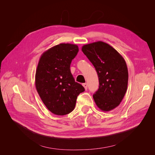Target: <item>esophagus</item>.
Returning a JSON list of instances; mask_svg holds the SVG:
<instances>
[{
  "instance_id": "obj_1",
  "label": "esophagus",
  "mask_w": 155,
  "mask_h": 155,
  "mask_svg": "<svg viewBox=\"0 0 155 155\" xmlns=\"http://www.w3.org/2000/svg\"><path fill=\"white\" fill-rule=\"evenodd\" d=\"M83 86L84 87V88H85V90H87V88H88V85H87V83H83Z\"/></svg>"
}]
</instances>
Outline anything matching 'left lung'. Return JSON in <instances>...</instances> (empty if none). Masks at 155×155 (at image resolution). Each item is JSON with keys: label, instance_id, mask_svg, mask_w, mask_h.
<instances>
[{"label": "left lung", "instance_id": "left-lung-1", "mask_svg": "<svg viewBox=\"0 0 155 155\" xmlns=\"http://www.w3.org/2000/svg\"><path fill=\"white\" fill-rule=\"evenodd\" d=\"M82 51L94 67L99 88L93 94L96 105L103 111L118 107L125 94L128 70L124 58L111 46L97 41L83 46Z\"/></svg>", "mask_w": 155, "mask_h": 155}]
</instances>
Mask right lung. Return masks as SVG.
Segmentation results:
<instances>
[{
  "label": "right lung",
  "instance_id": "add662e5",
  "mask_svg": "<svg viewBox=\"0 0 155 155\" xmlns=\"http://www.w3.org/2000/svg\"><path fill=\"white\" fill-rule=\"evenodd\" d=\"M79 51L78 46L61 43L42 54L35 73L37 91L47 109L56 115L69 114L75 108L84 87L75 81L70 64Z\"/></svg>",
  "mask_w": 155,
  "mask_h": 155
}]
</instances>
